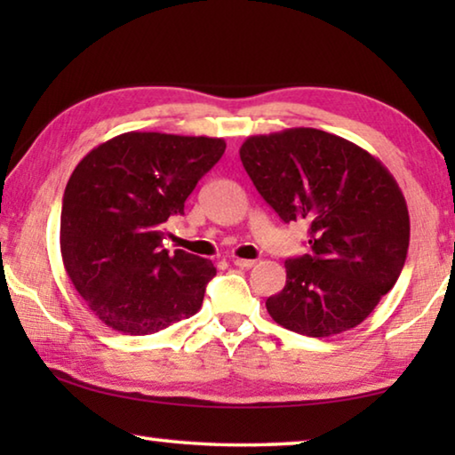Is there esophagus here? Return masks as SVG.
<instances>
[{
  "label": "esophagus",
  "instance_id": "34e87169",
  "mask_svg": "<svg viewBox=\"0 0 455 455\" xmlns=\"http://www.w3.org/2000/svg\"><path fill=\"white\" fill-rule=\"evenodd\" d=\"M233 265L241 267V268H252L257 265V260H252V259H233Z\"/></svg>",
  "mask_w": 455,
  "mask_h": 455
}]
</instances>
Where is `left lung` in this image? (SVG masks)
<instances>
[{"label": "left lung", "instance_id": "1", "mask_svg": "<svg viewBox=\"0 0 455 455\" xmlns=\"http://www.w3.org/2000/svg\"><path fill=\"white\" fill-rule=\"evenodd\" d=\"M241 160L284 222L309 225L311 255L287 259L267 299L284 329L329 337L357 327L394 289L410 246V212L381 160L317 128L249 136Z\"/></svg>", "mask_w": 455, "mask_h": 455}]
</instances>
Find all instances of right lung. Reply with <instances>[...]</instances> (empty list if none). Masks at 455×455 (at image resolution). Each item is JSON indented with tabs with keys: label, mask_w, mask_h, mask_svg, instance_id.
Returning <instances> with one entry per match:
<instances>
[{
	"label": "right lung",
	"mask_w": 455,
	"mask_h": 455,
	"mask_svg": "<svg viewBox=\"0 0 455 455\" xmlns=\"http://www.w3.org/2000/svg\"><path fill=\"white\" fill-rule=\"evenodd\" d=\"M222 138L126 132L96 146L66 184L60 249L90 311L114 331L152 335L203 307L217 268L171 255L163 225L219 163Z\"/></svg>",
	"instance_id": "right-lung-1"
}]
</instances>
